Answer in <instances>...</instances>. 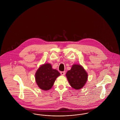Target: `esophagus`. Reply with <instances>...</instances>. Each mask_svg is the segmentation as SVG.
Listing matches in <instances>:
<instances>
[{"label": "esophagus", "mask_w": 120, "mask_h": 120, "mask_svg": "<svg viewBox=\"0 0 120 120\" xmlns=\"http://www.w3.org/2000/svg\"><path fill=\"white\" fill-rule=\"evenodd\" d=\"M60 73H61V74L62 75H65L66 72H65V71H61V72H60Z\"/></svg>", "instance_id": "obj_1"}]
</instances>
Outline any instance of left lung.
<instances>
[{"label":"left lung","mask_w":120,"mask_h":120,"mask_svg":"<svg viewBox=\"0 0 120 120\" xmlns=\"http://www.w3.org/2000/svg\"><path fill=\"white\" fill-rule=\"evenodd\" d=\"M68 81L72 88L80 89L84 86L87 80V74L80 65L74 64L66 75Z\"/></svg>","instance_id":"8db88e82"}]
</instances>
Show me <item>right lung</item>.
<instances>
[{
	"instance_id": "add662e5",
	"label": "right lung",
	"mask_w": 120,
	"mask_h": 120,
	"mask_svg": "<svg viewBox=\"0 0 120 120\" xmlns=\"http://www.w3.org/2000/svg\"><path fill=\"white\" fill-rule=\"evenodd\" d=\"M60 75L57 70L52 69L50 64L46 63L38 69L35 74V80L40 89L47 91L51 88L56 79Z\"/></svg>"
}]
</instances>
